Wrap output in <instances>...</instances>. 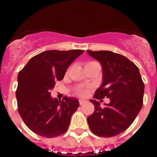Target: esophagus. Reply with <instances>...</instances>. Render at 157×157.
<instances>
[{
  "label": "esophagus",
  "mask_w": 157,
  "mask_h": 157,
  "mask_svg": "<svg viewBox=\"0 0 157 157\" xmlns=\"http://www.w3.org/2000/svg\"><path fill=\"white\" fill-rule=\"evenodd\" d=\"M79 102H80V105H83V104L86 103V101L82 100V99H80V100H79Z\"/></svg>",
  "instance_id": "esophagus-1"
}]
</instances>
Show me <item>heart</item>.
I'll return each mask as SVG.
<instances>
[{
	"label": "heart",
	"instance_id": "b5f03b06",
	"mask_svg": "<svg viewBox=\"0 0 157 157\" xmlns=\"http://www.w3.org/2000/svg\"><path fill=\"white\" fill-rule=\"evenodd\" d=\"M78 93H79V94L80 95V96H85V95H86V90H80L78 91Z\"/></svg>",
	"mask_w": 157,
	"mask_h": 157
}]
</instances>
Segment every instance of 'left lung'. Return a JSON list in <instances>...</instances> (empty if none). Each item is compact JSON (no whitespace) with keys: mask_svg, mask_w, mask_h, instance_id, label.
<instances>
[{"mask_svg":"<svg viewBox=\"0 0 157 157\" xmlns=\"http://www.w3.org/2000/svg\"><path fill=\"white\" fill-rule=\"evenodd\" d=\"M87 52L102 68V85L90 100L95 110L87 118L89 127L99 137H114L127 130L138 115L143 106L144 83L138 67L126 57L110 51ZM105 97L110 102L102 108L96 99Z\"/></svg>","mask_w":157,"mask_h":157,"instance_id":"obj_1","label":"left lung"}]
</instances>
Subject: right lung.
<instances>
[{
	"instance_id": "1",
	"label": "right lung",
	"mask_w": 157,
	"mask_h": 157,
	"mask_svg": "<svg viewBox=\"0 0 157 157\" xmlns=\"http://www.w3.org/2000/svg\"><path fill=\"white\" fill-rule=\"evenodd\" d=\"M83 52L45 51L33 57L19 72L16 91L18 112L26 125L38 135L52 138L67 131L79 101L67 96L58 101L51 96L50 90Z\"/></svg>"
}]
</instances>
